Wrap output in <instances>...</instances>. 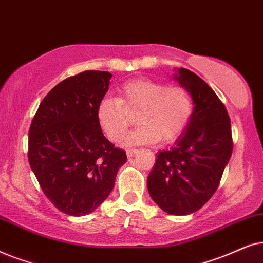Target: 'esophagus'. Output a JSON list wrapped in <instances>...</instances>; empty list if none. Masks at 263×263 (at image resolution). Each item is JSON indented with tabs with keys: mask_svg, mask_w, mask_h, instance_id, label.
Instances as JSON below:
<instances>
[{
	"mask_svg": "<svg viewBox=\"0 0 263 263\" xmlns=\"http://www.w3.org/2000/svg\"><path fill=\"white\" fill-rule=\"evenodd\" d=\"M136 153H137V149H127V150H126V154H127L128 157H131Z\"/></svg>",
	"mask_w": 263,
	"mask_h": 263,
	"instance_id": "34e87169",
	"label": "esophagus"
}]
</instances>
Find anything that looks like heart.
I'll list each match as a JSON object with an SVG mask.
<instances>
[{"instance_id": "obj_1", "label": "heart", "mask_w": 263, "mask_h": 263, "mask_svg": "<svg viewBox=\"0 0 263 263\" xmlns=\"http://www.w3.org/2000/svg\"><path fill=\"white\" fill-rule=\"evenodd\" d=\"M194 111L190 91L181 85H167L152 79L125 83L119 97H104L97 104V120L107 137L118 142L132 124L131 114L138 113L139 126L125 143L152 144L177 141L186 129Z\"/></svg>"}]
</instances>
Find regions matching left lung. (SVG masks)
Returning a JSON list of instances; mask_svg holds the SVG:
<instances>
[{"mask_svg":"<svg viewBox=\"0 0 263 263\" xmlns=\"http://www.w3.org/2000/svg\"><path fill=\"white\" fill-rule=\"evenodd\" d=\"M174 78L190 91L194 111L176 145L156 155L148 190L163 212L187 215L214 195L233 142L230 117L212 87L186 68L178 69Z\"/></svg>","mask_w":263,"mask_h":263,"instance_id":"obj_1","label":"left lung"}]
</instances>
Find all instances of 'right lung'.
I'll list each match as a JSON object with an SVG mask.
<instances>
[{
    "mask_svg": "<svg viewBox=\"0 0 263 263\" xmlns=\"http://www.w3.org/2000/svg\"><path fill=\"white\" fill-rule=\"evenodd\" d=\"M111 74L84 71L49 91L29 129L27 157L44 195L59 211L92 213L113 190L125 150L104 137L97 104L109 89Z\"/></svg>",
    "mask_w": 263,
    "mask_h": 263,
    "instance_id": "right-lung-1",
    "label": "right lung"
}]
</instances>
